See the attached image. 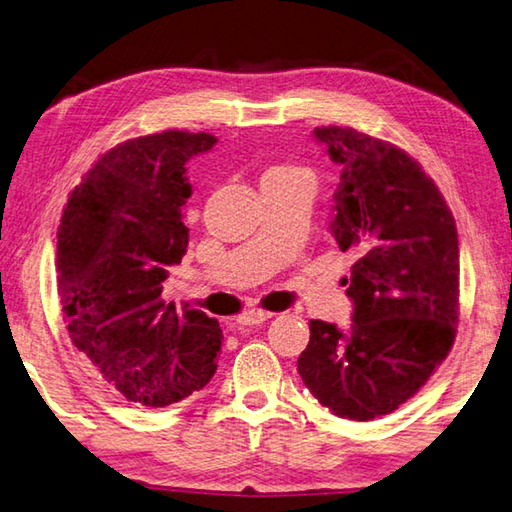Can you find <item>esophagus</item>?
<instances>
[{
	"mask_svg": "<svg viewBox=\"0 0 512 512\" xmlns=\"http://www.w3.org/2000/svg\"><path fill=\"white\" fill-rule=\"evenodd\" d=\"M274 315V313H269V311H263V309H252V311H245V313H241L238 315V324H243V326H256V324H263V322H267L269 317Z\"/></svg>",
	"mask_w": 512,
	"mask_h": 512,
	"instance_id": "esophagus-1",
	"label": "esophagus"
}]
</instances>
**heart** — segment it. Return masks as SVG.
Instances as JSON below:
<instances>
[{
	"label": "heart",
	"mask_w": 512,
	"mask_h": 512,
	"mask_svg": "<svg viewBox=\"0 0 512 512\" xmlns=\"http://www.w3.org/2000/svg\"><path fill=\"white\" fill-rule=\"evenodd\" d=\"M265 181H304V184H311V173L306 168L293 166V164H280L269 168L263 175V184Z\"/></svg>",
	"instance_id": "heart-1"
}]
</instances>
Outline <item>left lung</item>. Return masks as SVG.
<instances>
[{
  "label": "left lung",
  "mask_w": 512,
  "mask_h": 512,
  "mask_svg": "<svg viewBox=\"0 0 512 512\" xmlns=\"http://www.w3.org/2000/svg\"><path fill=\"white\" fill-rule=\"evenodd\" d=\"M342 166L333 236L355 252L350 331L311 320L298 359L306 388L339 418L372 420L412 399L456 339V219L434 179L399 146L352 127H317Z\"/></svg>",
  "instance_id": "8db88e82"
}]
</instances>
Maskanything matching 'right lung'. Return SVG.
<instances>
[{
    "mask_svg": "<svg viewBox=\"0 0 512 512\" xmlns=\"http://www.w3.org/2000/svg\"><path fill=\"white\" fill-rule=\"evenodd\" d=\"M210 133L164 131L113 146L70 192L56 243V287L72 344L124 399L164 407L217 372L221 326L162 300L188 247L186 162Z\"/></svg>",
    "mask_w": 512,
    "mask_h": 512,
    "instance_id": "1",
    "label": "right lung"
}]
</instances>
